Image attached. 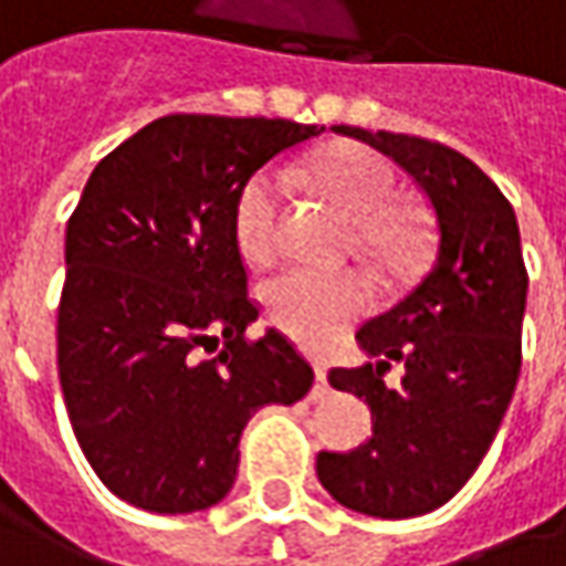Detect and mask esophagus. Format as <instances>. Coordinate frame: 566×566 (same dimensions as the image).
Listing matches in <instances>:
<instances>
[{"instance_id":"34e87169","label":"esophagus","mask_w":566,"mask_h":566,"mask_svg":"<svg viewBox=\"0 0 566 566\" xmlns=\"http://www.w3.org/2000/svg\"><path fill=\"white\" fill-rule=\"evenodd\" d=\"M315 378H317V394H327L331 387H327V368H324V361H315Z\"/></svg>"}]
</instances>
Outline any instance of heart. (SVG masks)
<instances>
[{
	"label": "heart",
	"instance_id": "obj_1",
	"mask_svg": "<svg viewBox=\"0 0 566 566\" xmlns=\"http://www.w3.org/2000/svg\"><path fill=\"white\" fill-rule=\"evenodd\" d=\"M317 182L356 223L365 245L384 264L397 268L416 254V232L394 210L397 172L384 157L365 147H337L315 164ZM290 205V172H254L235 205V239L242 254L264 264L283 242ZM261 302L273 327L298 343H327L375 305V286L359 271H317L293 264L273 273L261 286Z\"/></svg>",
	"mask_w": 566,
	"mask_h": 566
}]
</instances>
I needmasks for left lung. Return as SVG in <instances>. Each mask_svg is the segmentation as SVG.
<instances>
[{"instance_id": "obj_1", "label": "left lung", "mask_w": 566, "mask_h": 566, "mask_svg": "<svg viewBox=\"0 0 566 566\" xmlns=\"http://www.w3.org/2000/svg\"><path fill=\"white\" fill-rule=\"evenodd\" d=\"M400 164L434 213V254L400 302L361 324L368 361L331 384L371 406L375 434L317 453V479L349 511L406 520L438 511L469 482L507 412L523 361L526 264L511 201L441 142L334 125ZM394 360L397 388L382 384Z\"/></svg>"}]
</instances>
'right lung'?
Instances as JSON below:
<instances>
[{"mask_svg": "<svg viewBox=\"0 0 566 566\" xmlns=\"http://www.w3.org/2000/svg\"><path fill=\"white\" fill-rule=\"evenodd\" d=\"M321 132L176 113L91 172L65 229L55 356L77 444L122 501L150 513L223 501L245 422L312 390V365L280 331L245 337L258 305L235 205L271 157Z\"/></svg>", "mask_w": 566, "mask_h": 566, "instance_id": "right-lung-1", "label": "right lung"}]
</instances>
